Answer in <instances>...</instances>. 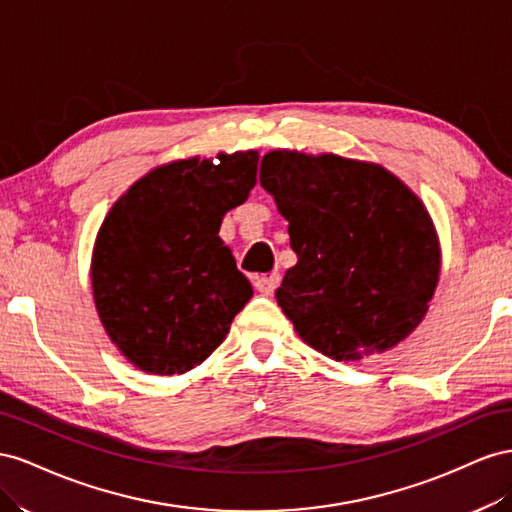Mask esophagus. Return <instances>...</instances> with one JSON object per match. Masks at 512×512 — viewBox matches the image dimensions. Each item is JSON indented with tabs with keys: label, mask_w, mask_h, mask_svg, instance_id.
<instances>
[{
	"label": "esophagus",
	"mask_w": 512,
	"mask_h": 512,
	"mask_svg": "<svg viewBox=\"0 0 512 512\" xmlns=\"http://www.w3.org/2000/svg\"><path fill=\"white\" fill-rule=\"evenodd\" d=\"M279 274H261V276H255L253 279V285H255V289L259 291V294H264V296H272L274 291H276V287H279Z\"/></svg>",
	"instance_id": "obj_1"
}]
</instances>
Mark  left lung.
I'll use <instances>...</instances> for the list:
<instances>
[{
	"mask_svg": "<svg viewBox=\"0 0 512 512\" xmlns=\"http://www.w3.org/2000/svg\"><path fill=\"white\" fill-rule=\"evenodd\" d=\"M259 182L289 221L298 264L276 300L332 360L394 347L427 313L440 246L422 201L390 171L334 154L274 150Z\"/></svg>",
	"mask_w": 512,
	"mask_h": 512,
	"instance_id": "8db88e82",
	"label": "left lung"
}]
</instances>
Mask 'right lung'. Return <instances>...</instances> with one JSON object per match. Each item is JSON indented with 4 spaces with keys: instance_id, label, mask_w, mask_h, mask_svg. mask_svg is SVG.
<instances>
[{
    "instance_id": "right-lung-1",
    "label": "right lung",
    "mask_w": 512,
    "mask_h": 512,
    "mask_svg": "<svg viewBox=\"0 0 512 512\" xmlns=\"http://www.w3.org/2000/svg\"><path fill=\"white\" fill-rule=\"evenodd\" d=\"M257 152L178 160L128 188L102 223L94 302L111 341L141 371L186 373L225 341L253 287L218 238L248 199Z\"/></svg>"
}]
</instances>
